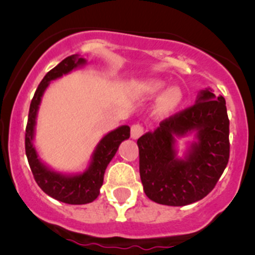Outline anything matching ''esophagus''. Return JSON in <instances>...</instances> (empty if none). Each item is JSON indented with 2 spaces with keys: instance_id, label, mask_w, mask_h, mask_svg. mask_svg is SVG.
<instances>
[{
  "instance_id": "1",
  "label": "esophagus",
  "mask_w": 255,
  "mask_h": 255,
  "mask_svg": "<svg viewBox=\"0 0 255 255\" xmlns=\"http://www.w3.org/2000/svg\"><path fill=\"white\" fill-rule=\"evenodd\" d=\"M143 133V127L140 124H133L131 127V137L132 138H138Z\"/></svg>"
}]
</instances>
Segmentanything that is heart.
I'll return each instance as SVG.
<instances>
[{"label":"heart","mask_w":255,"mask_h":255,"mask_svg":"<svg viewBox=\"0 0 255 255\" xmlns=\"http://www.w3.org/2000/svg\"><path fill=\"white\" fill-rule=\"evenodd\" d=\"M163 88V83L159 81H149L142 85V89L147 93H157ZM182 99V93L178 88H169L163 93V96L159 99V104L163 109H172L177 106Z\"/></svg>","instance_id":"obj_1"}]
</instances>
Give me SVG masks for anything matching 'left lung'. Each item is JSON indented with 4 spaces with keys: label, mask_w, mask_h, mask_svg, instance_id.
Returning <instances> with one entry per match:
<instances>
[{
    "label": "left lung",
    "mask_w": 255,
    "mask_h": 255,
    "mask_svg": "<svg viewBox=\"0 0 255 255\" xmlns=\"http://www.w3.org/2000/svg\"><path fill=\"white\" fill-rule=\"evenodd\" d=\"M196 129L199 142L185 160L174 154V134ZM230 120L224 97L201 92L198 102L159 123L137 140L143 191L154 203L184 206L215 188L230 158Z\"/></svg>",
    "instance_id": "left-lung-1"
}]
</instances>
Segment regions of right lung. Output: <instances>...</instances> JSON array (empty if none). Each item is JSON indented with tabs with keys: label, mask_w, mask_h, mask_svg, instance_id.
Instances as JSON below:
<instances>
[{
	"label": "right lung",
	"mask_w": 255,
	"mask_h": 255,
	"mask_svg": "<svg viewBox=\"0 0 255 255\" xmlns=\"http://www.w3.org/2000/svg\"><path fill=\"white\" fill-rule=\"evenodd\" d=\"M82 64H85V60L82 57L77 59L75 55H72V56L62 60L57 66L50 70L44 76L30 102L28 123L27 128H25V154H27L28 163H29L36 184L40 186L41 190L48 194L49 196L61 201V203L71 204V205L88 204L98 198L99 193H101V186L103 184L107 166L112 161L114 154L117 153L120 143L130 137V128L127 125L118 128L117 130L104 136L94 151L93 161H92L89 169L83 174L75 175V177H66V175L54 172L44 166L38 159L36 151L33 146V136L36 112H38L39 104H40L41 96L49 86L50 81L61 77L62 75L70 72L71 70Z\"/></svg>",
	"instance_id": "add662e5"
}]
</instances>
